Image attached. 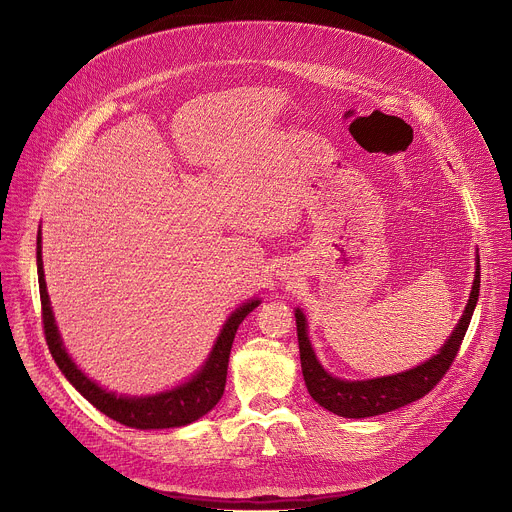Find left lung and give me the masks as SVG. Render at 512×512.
Masks as SVG:
<instances>
[{"mask_svg":"<svg viewBox=\"0 0 512 512\" xmlns=\"http://www.w3.org/2000/svg\"><path fill=\"white\" fill-rule=\"evenodd\" d=\"M480 292V258L476 254V272L468 302L464 306V313L454 327L452 335L440 347V351L430 357L428 361L401 371L393 375L373 377V379H341L331 375L315 355V349L309 339V325L300 309H294L296 319V335H298V351H300V367L302 377L309 389L311 397L323 405L325 410L341 416V418H371L379 414H387L424 397L434 385L444 377L450 369L462 339L468 331L472 313L476 309Z\"/></svg>","mask_w":512,"mask_h":512,"instance_id":"obj_1","label":"left lung"}]
</instances>
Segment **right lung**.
Segmentation results:
<instances>
[{"label": "right lung", "mask_w": 512, "mask_h": 512, "mask_svg": "<svg viewBox=\"0 0 512 512\" xmlns=\"http://www.w3.org/2000/svg\"><path fill=\"white\" fill-rule=\"evenodd\" d=\"M36 264H38V284H40V300H42V321L48 349L64 373V377L72 383V387L88 399L98 412L109 416L111 420L135 428V430H165V428H181L214 410L216 403L224 395L228 361L232 343L240 323L262 302L260 298H250L242 302L238 309L226 319L222 331L206 359L187 381L159 391L151 395H119L100 387L92 381L68 355L60 331L56 327V319L52 313V304L44 278V262H42V232H38L36 242Z\"/></svg>", "instance_id": "1"}]
</instances>
